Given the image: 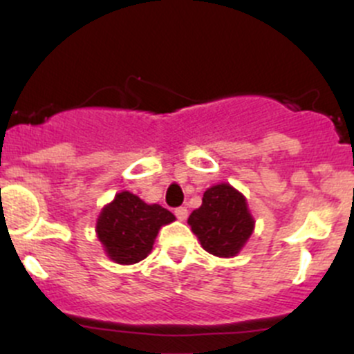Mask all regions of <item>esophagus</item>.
I'll list each match as a JSON object with an SVG mask.
<instances>
[{
    "label": "esophagus",
    "mask_w": 354,
    "mask_h": 354,
    "mask_svg": "<svg viewBox=\"0 0 354 354\" xmlns=\"http://www.w3.org/2000/svg\"><path fill=\"white\" fill-rule=\"evenodd\" d=\"M174 216L180 221H185L188 217V209L187 207H178V209H174Z\"/></svg>",
    "instance_id": "1"
}]
</instances>
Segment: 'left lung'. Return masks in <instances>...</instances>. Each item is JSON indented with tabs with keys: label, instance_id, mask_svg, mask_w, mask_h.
I'll list each match as a JSON object with an SVG mask.
<instances>
[{
	"label": "left lung",
	"instance_id": "left-lung-1",
	"mask_svg": "<svg viewBox=\"0 0 354 354\" xmlns=\"http://www.w3.org/2000/svg\"><path fill=\"white\" fill-rule=\"evenodd\" d=\"M192 231L205 252L216 257H236L255 230L245 195L230 183L207 188L202 205L188 217Z\"/></svg>",
	"mask_w": 354,
	"mask_h": 354
}]
</instances>
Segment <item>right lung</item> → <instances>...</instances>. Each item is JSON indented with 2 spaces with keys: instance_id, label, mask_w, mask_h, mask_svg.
Listing matches in <instances>:
<instances>
[{
  "instance_id": "right-lung-1",
  "label": "right lung",
  "mask_w": 354,
  "mask_h": 354,
  "mask_svg": "<svg viewBox=\"0 0 354 354\" xmlns=\"http://www.w3.org/2000/svg\"><path fill=\"white\" fill-rule=\"evenodd\" d=\"M176 217L159 203H145L131 192H120L102 207L95 233L106 255L121 266L144 260L152 252L159 230Z\"/></svg>"
}]
</instances>
